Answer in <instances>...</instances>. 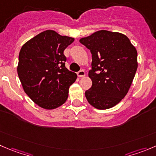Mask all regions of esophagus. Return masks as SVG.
Returning <instances> with one entry per match:
<instances>
[{"instance_id": "34e87169", "label": "esophagus", "mask_w": 156, "mask_h": 156, "mask_svg": "<svg viewBox=\"0 0 156 156\" xmlns=\"http://www.w3.org/2000/svg\"><path fill=\"white\" fill-rule=\"evenodd\" d=\"M78 76L79 77V78H83V77L85 76V72H84V71L81 70V71H80V72H78Z\"/></svg>"}]
</instances>
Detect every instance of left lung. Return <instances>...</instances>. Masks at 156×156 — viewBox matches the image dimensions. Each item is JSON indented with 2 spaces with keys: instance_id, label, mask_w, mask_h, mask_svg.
Masks as SVG:
<instances>
[{
  "instance_id": "8db88e82",
  "label": "left lung",
  "mask_w": 156,
  "mask_h": 156,
  "mask_svg": "<svg viewBox=\"0 0 156 156\" xmlns=\"http://www.w3.org/2000/svg\"><path fill=\"white\" fill-rule=\"evenodd\" d=\"M79 41L92 54V70L88 73L92 86L85 91L87 101L98 110L114 107L133 81L138 67L136 49L123 33L104 30Z\"/></svg>"
}]
</instances>
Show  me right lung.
I'll return each instance as SVG.
<instances>
[{
  "label": "right lung",
  "mask_w": 156,
  "mask_h": 156,
  "mask_svg": "<svg viewBox=\"0 0 156 156\" xmlns=\"http://www.w3.org/2000/svg\"><path fill=\"white\" fill-rule=\"evenodd\" d=\"M74 40L48 30L28 40L20 51V81L25 93L42 108L53 110L67 101L77 75L65 66L63 52Z\"/></svg>",
  "instance_id": "obj_1"
}]
</instances>
